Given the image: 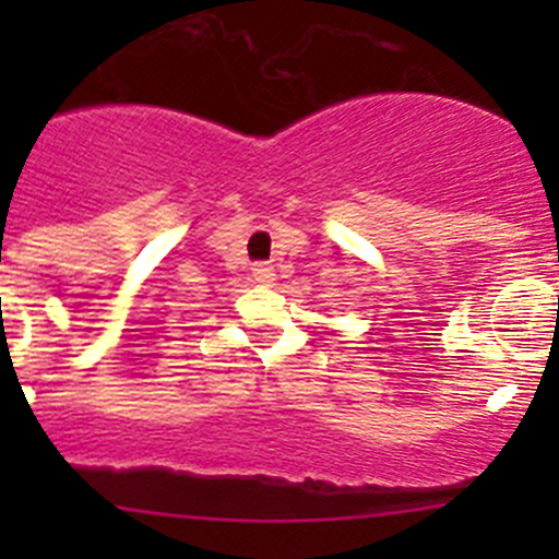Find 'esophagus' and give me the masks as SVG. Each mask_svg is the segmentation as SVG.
Masks as SVG:
<instances>
[{"mask_svg":"<svg viewBox=\"0 0 559 559\" xmlns=\"http://www.w3.org/2000/svg\"><path fill=\"white\" fill-rule=\"evenodd\" d=\"M251 275H253V281H257V284H262V286H270L275 281V270L270 267V264H264V262L253 264Z\"/></svg>","mask_w":559,"mask_h":559,"instance_id":"1","label":"esophagus"}]
</instances>
